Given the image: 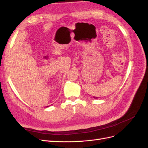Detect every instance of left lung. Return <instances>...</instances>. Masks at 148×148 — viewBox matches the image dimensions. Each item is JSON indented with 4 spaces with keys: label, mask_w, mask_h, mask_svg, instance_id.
<instances>
[{
    "label": "left lung",
    "mask_w": 148,
    "mask_h": 148,
    "mask_svg": "<svg viewBox=\"0 0 148 148\" xmlns=\"http://www.w3.org/2000/svg\"><path fill=\"white\" fill-rule=\"evenodd\" d=\"M93 97L94 98V99H97V97H94V96H93Z\"/></svg>",
    "instance_id": "left-lung-1"
}]
</instances>
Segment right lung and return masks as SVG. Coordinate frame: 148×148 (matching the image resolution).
Wrapping results in <instances>:
<instances>
[{"mask_svg":"<svg viewBox=\"0 0 148 148\" xmlns=\"http://www.w3.org/2000/svg\"><path fill=\"white\" fill-rule=\"evenodd\" d=\"M47 107H49V106H47V107H45V108H47Z\"/></svg>","mask_w":148,"mask_h":148,"instance_id":"obj_1","label":"right lung"}]
</instances>
